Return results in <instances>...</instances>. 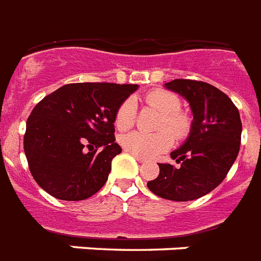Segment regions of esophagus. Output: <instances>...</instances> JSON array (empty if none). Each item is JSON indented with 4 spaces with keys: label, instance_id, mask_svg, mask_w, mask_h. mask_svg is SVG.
Segmentation results:
<instances>
[{
    "label": "esophagus",
    "instance_id": "esophagus-1",
    "mask_svg": "<svg viewBox=\"0 0 261 261\" xmlns=\"http://www.w3.org/2000/svg\"><path fill=\"white\" fill-rule=\"evenodd\" d=\"M134 155V159L137 160V161H138L139 164H143V163H146V160L145 159H142V157H139V155H135V154H133Z\"/></svg>",
    "mask_w": 261,
    "mask_h": 261
}]
</instances>
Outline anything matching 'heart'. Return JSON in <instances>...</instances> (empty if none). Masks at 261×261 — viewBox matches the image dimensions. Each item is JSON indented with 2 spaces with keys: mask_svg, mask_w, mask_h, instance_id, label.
<instances>
[{
  "mask_svg": "<svg viewBox=\"0 0 261 261\" xmlns=\"http://www.w3.org/2000/svg\"><path fill=\"white\" fill-rule=\"evenodd\" d=\"M147 107L161 114L157 130L159 133L146 134L141 131H131L120 135L119 142L124 150L131 154L139 155L142 159H153L164 151H167L176 139H184L188 137L192 127L190 115L181 111V98L174 92L167 89H153L145 96ZM137 120V102L134 98H126L119 106L115 114V126L120 131L128 130L134 126ZM168 131L167 132L166 130ZM171 130V135L169 131Z\"/></svg>",
  "mask_w": 261,
  "mask_h": 261,
  "instance_id": "obj_1",
  "label": "heart"
}]
</instances>
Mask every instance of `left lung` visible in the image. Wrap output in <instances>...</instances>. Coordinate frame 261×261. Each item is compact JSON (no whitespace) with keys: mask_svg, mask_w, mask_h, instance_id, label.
<instances>
[{"mask_svg":"<svg viewBox=\"0 0 261 261\" xmlns=\"http://www.w3.org/2000/svg\"><path fill=\"white\" fill-rule=\"evenodd\" d=\"M165 88L188 100L194 122L184 145L171 153L178 165L159 164L160 174L147 181V188L168 200H194L218 187L237 159L240 112L229 96L203 81L177 79Z\"/></svg>","mask_w":261,"mask_h":261,"instance_id":"8db88e82","label":"left lung"}]
</instances>
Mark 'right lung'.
<instances>
[{
	"label": "right lung",
	"instance_id": "add662e5",
	"mask_svg": "<svg viewBox=\"0 0 261 261\" xmlns=\"http://www.w3.org/2000/svg\"><path fill=\"white\" fill-rule=\"evenodd\" d=\"M138 89L133 84H67L36 104L27 119L24 151L35 181L61 200L94 195L122 149L115 114Z\"/></svg>",
	"mask_w": 261,
	"mask_h": 261
}]
</instances>
